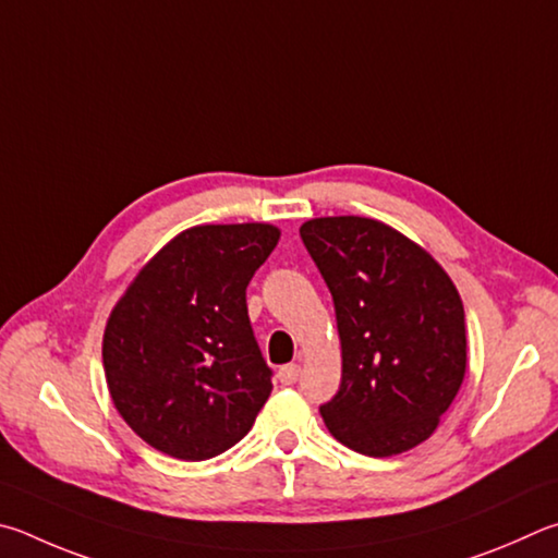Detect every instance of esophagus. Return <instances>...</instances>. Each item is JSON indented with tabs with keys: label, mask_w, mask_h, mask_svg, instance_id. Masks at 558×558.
I'll use <instances>...</instances> for the list:
<instances>
[{
	"label": "esophagus",
	"mask_w": 558,
	"mask_h": 558,
	"mask_svg": "<svg viewBox=\"0 0 558 558\" xmlns=\"http://www.w3.org/2000/svg\"><path fill=\"white\" fill-rule=\"evenodd\" d=\"M301 375V365L299 363H291V365H284L279 369V383L281 385H294L296 379Z\"/></svg>",
	"instance_id": "34e87169"
}]
</instances>
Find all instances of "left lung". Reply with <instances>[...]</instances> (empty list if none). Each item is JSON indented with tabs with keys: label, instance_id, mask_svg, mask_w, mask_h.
Masks as SVG:
<instances>
[{
	"label": "left lung",
	"instance_id": "8db88e82",
	"mask_svg": "<svg viewBox=\"0 0 558 558\" xmlns=\"http://www.w3.org/2000/svg\"><path fill=\"white\" fill-rule=\"evenodd\" d=\"M333 296L343 377L320 416L340 444L373 458L436 432L465 375V314L432 254L385 222L340 215L301 225Z\"/></svg>",
	"mask_w": 558,
	"mask_h": 558
}]
</instances>
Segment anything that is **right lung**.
Wrapping results in <instances>:
<instances>
[{"label": "right lung", "instance_id": "obj_1", "mask_svg": "<svg viewBox=\"0 0 558 558\" xmlns=\"http://www.w3.org/2000/svg\"><path fill=\"white\" fill-rule=\"evenodd\" d=\"M279 242L264 222L198 225L173 238L117 301L102 338L112 402L166 456L228 451L271 392L247 284Z\"/></svg>", "mask_w": 558, "mask_h": 558}]
</instances>
